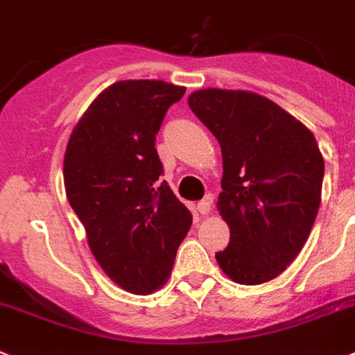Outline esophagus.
Listing matches in <instances>:
<instances>
[{"mask_svg":"<svg viewBox=\"0 0 355 355\" xmlns=\"http://www.w3.org/2000/svg\"><path fill=\"white\" fill-rule=\"evenodd\" d=\"M211 210V201L210 199H202V201L198 202V211L201 215H208Z\"/></svg>","mask_w":355,"mask_h":355,"instance_id":"esophagus-1","label":"esophagus"}]
</instances>
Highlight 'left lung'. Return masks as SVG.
<instances>
[{"instance_id": "left-lung-1", "label": "left lung", "mask_w": 355, "mask_h": 355, "mask_svg": "<svg viewBox=\"0 0 355 355\" xmlns=\"http://www.w3.org/2000/svg\"><path fill=\"white\" fill-rule=\"evenodd\" d=\"M189 105L223 153L217 210L230 244L215 253L219 268L242 286L272 280L298 257L318 215L325 163L316 138L251 91L199 89Z\"/></svg>"}]
</instances>
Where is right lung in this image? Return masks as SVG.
I'll return each instance as SVG.
<instances>
[{"instance_id":"right-lung-1","label":"right lung","mask_w":355,"mask_h":355,"mask_svg":"<svg viewBox=\"0 0 355 355\" xmlns=\"http://www.w3.org/2000/svg\"><path fill=\"white\" fill-rule=\"evenodd\" d=\"M184 87L120 80L93 100L69 136L64 189L91 253L111 280L150 295L168 280L192 214L166 181L156 135Z\"/></svg>"}]
</instances>
